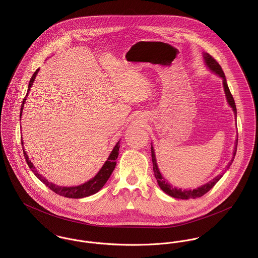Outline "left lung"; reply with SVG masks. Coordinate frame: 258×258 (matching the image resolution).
<instances>
[{
	"label": "left lung",
	"instance_id": "1",
	"mask_svg": "<svg viewBox=\"0 0 258 258\" xmlns=\"http://www.w3.org/2000/svg\"><path fill=\"white\" fill-rule=\"evenodd\" d=\"M204 58H205V62L207 64V67L216 74H218L220 77L222 78V84H223V88H224V93H225V96H226V100L229 104V106L232 108V110L234 112V115H235V118H236V106H235V103H234V99L229 91V88L227 86V82H226V79H225V75L223 74L222 70H221V67L218 63V61L209 53L205 52L204 53ZM237 142H238V139L236 138V141H235V146H234V152H233V157L231 159V162H229V165L227 166V168L231 165L233 159H234V156L236 154V149H237ZM151 153H152V162H153V171H154V174H155V178L158 182L159 186L169 196L173 197V198H176V199H182V200H188V199H197V198H201L202 196H204L205 194H207L215 184H217L222 175H219L217 176L215 179H213L212 181H210L209 183H207L206 184H203L202 186L198 187V188H195V189H182V188H178V187H175L173 186L170 183H168L167 180H165V178L162 176V174L160 173L159 171V168H158V165H157V162H156V156H155V152H154V148L151 145Z\"/></svg>",
	"mask_w": 258,
	"mask_h": 258
}]
</instances>
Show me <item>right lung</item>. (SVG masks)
Returning <instances> with one entry per match:
<instances>
[{"label": "right lung", "mask_w": 258, "mask_h": 258, "mask_svg": "<svg viewBox=\"0 0 258 258\" xmlns=\"http://www.w3.org/2000/svg\"><path fill=\"white\" fill-rule=\"evenodd\" d=\"M37 74H38V70L35 72V74H33V76H32V78L30 80L28 92H27L26 97L23 100V104H22V107H21V114H20V116H22L23 109H24V104H25V102L27 100V96H28V94L30 92V88L32 87V85L34 83V80H35ZM23 145H24V142L22 141V146ZM119 148H120V146H119V141H118L116 143L115 147L113 148V150H112V152H111L107 161L104 163V165L102 166L100 171L96 174V176L94 178H92L91 180H89L88 182L80 184V185H76V186H59V185H56V184H54L53 183L48 182L45 178H43L36 170L35 166L30 161V159H29V157H28V155H27L25 150H24V156H25V159L27 161V164L29 165V167L33 171V173L37 176V179L40 180L43 184H45L46 186H48L55 194H57L59 196H62V197H66V198H71V199H81V198H85V197L94 195L99 189H101L102 186L107 182V180L109 179L113 170L115 169L116 159H117V157L119 155ZM23 149H24V147H23Z\"/></svg>", "instance_id": "1"}]
</instances>
